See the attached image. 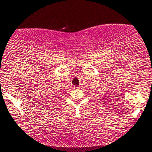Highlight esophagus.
Wrapping results in <instances>:
<instances>
[{
	"label": "esophagus",
	"mask_w": 152,
	"mask_h": 152,
	"mask_svg": "<svg viewBox=\"0 0 152 152\" xmlns=\"http://www.w3.org/2000/svg\"><path fill=\"white\" fill-rule=\"evenodd\" d=\"M74 89H78V86H74Z\"/></svg>",
	"instance_id": "obj_1"
}]
</instances>
